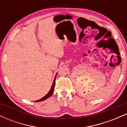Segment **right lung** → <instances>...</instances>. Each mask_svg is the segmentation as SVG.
Wrapping results in <instances>:
<instances>
[{
	"label": "right lung",
	"instance_id": "right-lung-1",
	"mask_svg": "<svg viewBox=\"0 0 127 127\" xmlns=\"http://www.w3.org/2000/svg\"><path fill=\"white\" fill-rule=\"evenodd\" d=\"M56 76H57V75H56ZM56 76H55L53 84H52V87H51V88L50 91H49V93H48V94H46V95L44 96V97H43V98H40V100H37V101H37V102H39V101H43V100H46V99H47L48 98H49V97H51V96L52 95V94H53V93H54V87H55V79H56Z\"/></svg>",
	"mask_w": 127,
	"mask_h": 127
}]
</instances>
